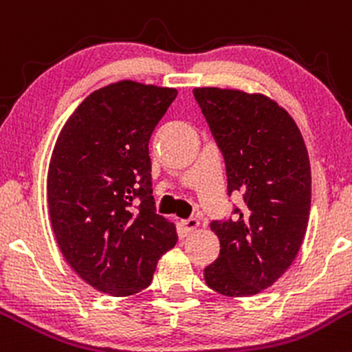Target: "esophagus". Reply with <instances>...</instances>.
<instances>
[{"mask_svg":"<svg viewBox=\"0 0 352 352\" xmlns=\"http://www.w3.org/2000/svg\"><path fill=\"white\" fill-rule=\"evenodd\" d=\"M182 228H184V231L187 232V234H192L194 231H197L199 221L195 219V217H190V219L182 221Z\"/></svg>","mask_w":352,"mask_h":352,"instance_id":"obj_1","label":"esophagus"}]
</instances>
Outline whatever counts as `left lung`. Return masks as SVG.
I'll use <instances>...</instances> for the list:
<instances>
[{"mask_svg": "<svg viewBox=\"0 0 352 352\" xmlns=\"http://www.w3.org/2000/svg\"><path fill=\"white\" fill-rule=\"evenodd\" d=\"M210 131L224 155L228 192L243 194L234 219L210 224L219 256L206 283L226 297L272 287L300 251L310 214V162L294 118L260 92L195 87Z\"/></svg>", "mask_w": 352, "mask_h": 352, "instance_id": "left-lung-1", "label": "left lung"}]
</instances>
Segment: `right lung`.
Wrapping results in <instances>:
<instances>
[{
	"label": "right lung",
	"instance_id": "right-lung-1",
	"mask_svg": "<svg viewBox=\"0 0 352 352\" xmlns=\"http://www.w3.org/2000/svg\"><path fill=\"white\" fill-rule=\"evenodd\" d=\"M177 89L118 80L91 92L52 151L47 194L55 239L70 268L113 297L145 290L177 243L155 212L150 136Z\"/></svg>",
	"mask_w": 352,
	"mask_h": 352
}]
</instances>
